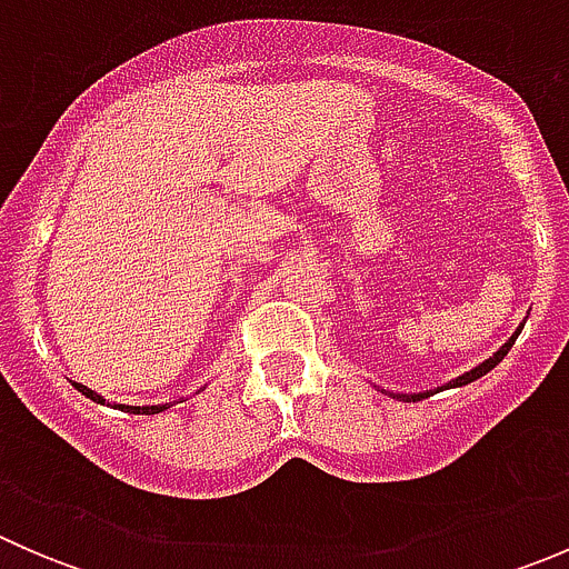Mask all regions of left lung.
Instances as JSON below:
<instances>
[{"label":"left lung","instance_id":"obj_1","mask_svg":"<svg viewBox=\"0 0 569 569\" xmlns=\"http://www.w3.org/2000/svg\"><path fill=\"white\" fill-rule=\"evenodd\" d=\"M526 319H529V317H526ZM523 325H526V321H520V327H518V330H515L512 336H509V341L503 343V347H498V352H492L490 358H487V360H481L479 366H473V369H470V371H465V375L455 377V380H449V382H446V386L435 388V391L401 393V391H388V388H380V386H375V388H377V391H382V393H386V396H393V399H399V401H421V399H427V396H432V393H438V391H449V388H462V386H468V382L479 380V377H485L487 371H492V369H496L498 363H501V360H503V355H507L509 349H512L515 338H518V336H520V330H523Z\"/></svg>","mask_w":569,"mask_h":569}]
</instances>
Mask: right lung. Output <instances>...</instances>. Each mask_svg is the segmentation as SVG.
<instances>
[{
	"mask_svg": "<svg viewBox=\"0 0 569 569\" xmlns=\"http://www.w3.org/2000/svg\"><path fill=\"white\" fill-rule=\"evenodd\" d=\"M73 388H77V391L82 393V396H88L90 401H96V405H107V407H112V410L129 412V416H153V412H162V410H168V407H170V401H164V405H146V407L118 405V401H109V399H104V396H101V393L90 391V388L82 386V382H73Z\"/></svg>",
	"mask_w": 569,
	"mask_h": 569,
	"instance_id": "add662e5",
	"label": "right lung"
}]
</instances>
